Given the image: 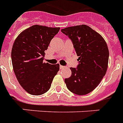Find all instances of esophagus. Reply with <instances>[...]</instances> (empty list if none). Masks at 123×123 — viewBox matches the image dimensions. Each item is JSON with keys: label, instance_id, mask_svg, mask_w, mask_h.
<instances>
[{"label": "esophagus", "instance_id": "obj_1", "mask_svg": "<svg viewBox=\"0 0 123 123\" xmlns=\"http://www.w3.org/2000/svg\"><path fill=\"white\" fill-rule=\"evenodd\" d=\"M65 66H60V68L61 69H64V68H65Z\"/></svg>", "mask_w": 123, "mask_h": 123}]
</instances>
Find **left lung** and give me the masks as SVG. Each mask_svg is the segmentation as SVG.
<instances>
[{"mask_svg":"<svg viewBox=\"0 0 123 123\" xmlns=\"http://www.w3.org/2000/svg\"><path fill=\"white\" fill-rule=\"evenodd\" d=\"M61 32L72 41L79 64L70 68L71 77L64 82L69 91L78 95L92 91L107 72L109 52L102 36L86 25L65 28Z\"/></svg>","mask_w":123,"mask_h":123,"instance_id":"8db88e82","label":"left lung"}]
</instances>
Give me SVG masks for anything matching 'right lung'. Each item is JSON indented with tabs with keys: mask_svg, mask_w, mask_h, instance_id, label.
Here are the masks:
<instances>
[{
	"mask_svg": "<svg viewBox=\"0 0 123 123\" xmlns=\"http://www.w3.org/2000/svg\"><path fill=\"white\" fill-rule=\"evenodd\" d=\"M59 30L35 25L24 31L14 41L11 51L13 70L18 82L30 94L46 92L59 70V64L43 62L44 51Z\"/></svg>",
	"mask_w": 123,
	"mask_h": 123,
	"instance_id": "right-lung-1",
	"label": "right lung"
}]
</instances>
